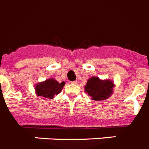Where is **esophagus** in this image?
I'll use <instances>...</instances> for the list:
<instances>
[{
    "mask_svg": "<svg viewBox=\"0 0 149 149\" xmlns=\"http://www.w3.org/2000/svg\"><path fill=\"white\" fill-rule=\"evenodd\" d=\"M77 83V81H72L71 82V84H76Z\"/></svg>",
    "mask_w": 149,
    "mask_h": 149,
    "instance_id": "obj_1",
    "label": "esophagus"
}]
</instances>
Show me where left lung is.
<instances>
[{"label": "left lung", "instance_id": "left-lung-1", "mask_svg": "<svg viewBox=\"0 0 149 149\" xmlns=\"http://www.w3.org/2000/svg\"><path fill=\"white\" fill-rule=\"evenodd\" d=\"M114 84L111 80H101L98 77H90L84 86V91L95 101L106 100L114 93Z\"/></svg>", "mask_w": 149, "mask_h": 149}]
</instances>
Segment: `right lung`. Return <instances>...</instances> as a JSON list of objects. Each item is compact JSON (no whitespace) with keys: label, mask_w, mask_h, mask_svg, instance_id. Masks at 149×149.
<instances>
[{"label":"right lung","mask_w":149,"mask_h":149,"mask_svg":"<svg viewBox=\"0 0 149 149\" xmlns=\"http://www.w3.org/2000/svg\"><path fill=\"white\" fill-rule=\"evenodd\" d=\"M65 82L59 83L54 78H49L35 85V93L38 96H41L44 100H51L55 95L59 94L65 86ZM42 99V100H44Z\"/></svg>","instance_id":"obj_1"}]
</instances>
